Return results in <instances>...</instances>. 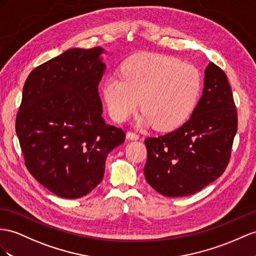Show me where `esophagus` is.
Returning a JSON list of instances; mask_svg holds the SVG:
<instances>
[{"mask_svg":"<svg viewBox=\"0 0 256 256\" xmlns=\"http://www.w3.org/2000/svg\"><path fill=\"white\" fill-rule=\"evenodd\" d=\"M126 137H128V140H140V135H137L136 133H133V132H128L126 133Z\"/></svg>","mask_w":256,"mask_h":256,"instance_id":"obj_1","label":"esophagus"}]
</instances>
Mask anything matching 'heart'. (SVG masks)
<instances>
[{"label": "heart", "mask_w": 256, "mask_h": 256, "mask_svg": "<svg viewBox=\"0 0 256 256\" xmlns=\"http://www.w3.org/2000/svg\"><path fill=\"white\" fill-rule=\"evenodd\" d=\"M121 75L110 74L102 86L109 112L118 122L126 121L142 102L144 114L137 126L173 130L190 116L201 93L199 70L164 55L137 54L122 64Z\"/></svg>", "instance_id": "heart-1"}]
</instances>
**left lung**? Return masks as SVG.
<instances>
[{"label":"left lung","mask_w":256,"mask_h":256,"mask_svg":"<svg viewBox=\"0 0 256 256\" xmlns=\"http://www.w3.org/2000/svg\"><path fill=\"white\" fill-rule=\"evenodd\" d=\"M237 128V110L227 76L210 62L202 96L190 119L173 132L145 140L147 182L172 198L200 192L224 173Z\"/></svg>","instance_id":"8db88e82"}]
</instances>
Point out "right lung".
Segmentation results:
<instances>
[{"mask_svg":"<svg viewBox=\"0 0 256 256\" xmlns=\"http://www.w3.org/2000/svg\"><path fill=\"white\" fill-rule=\"evenodd\" d=\"M104 48H70L30 72L16 133L31 175L66 199L86 196L102 180L108 154L126 140L104 122L98 94Z\"/></svg>","mask_w":256,"mask_h":256,"instance_id":"add662e5","label":"right lung"}]
</instances>
